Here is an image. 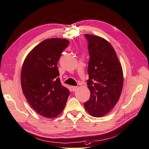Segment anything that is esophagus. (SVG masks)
<instances>
[{
	"mask_svg": "<svg viewBox=\"0 0 149 149\" xmlns=\"http://www.w3.org/2000/svg\"><path fill=\"white\" fill-rule=\"evenodd\" d=\"M77 86H72V91L73 92H75V91H76L77 90Z\"/></svg>",
	"mask_w": 149,
	"mask_h": 149,
	"instance_id": "obj_1",
	"label": "esophagus"
}]
</instances>
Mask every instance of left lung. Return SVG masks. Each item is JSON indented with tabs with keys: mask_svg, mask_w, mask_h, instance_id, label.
Listing matches in <instances>:
<instances>
[{
	"mask_svg": "<svg viewBox=\"0 0 149 149\" xmlns=\"http://www.w3.org/2000/svg\"><path fill=\"white\" fill-rule=\"evenodd\" d=\"M90 60L87 80L90 91L84 108L94 117H102L114 108L120 96L123 72L114 48L100 37L86 34Z\"/></svg>",
	"mask_w": 149,
	"mask_h": 149,
	"instance_id": "1",
	"label": "left lung"
}]
</instances>
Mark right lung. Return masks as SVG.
<instances>
[{
  "mask_svg": "<svg viewBox=\"0 0 149 149\" xmlns=\"http://www.w3.org/2000/svg\"><path fill=\"white\" fill-rule=\"evenodd\" d=\"M70 41L65 39L44 40L29 53L22 67L23 92L39 114L55 118L63 111L70 95L61 85L57 62Z\"/></svg>",
  "mask_w": 149,
  "mask_h": 149,
  "instance_id": "obj_1",
  "label": "right lung"
}]
</instances>
